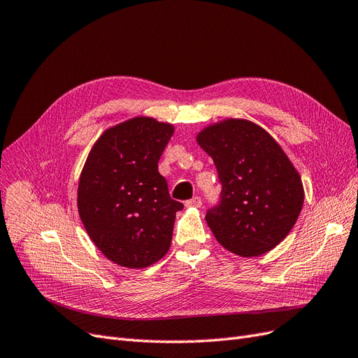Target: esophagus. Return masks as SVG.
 Returning <instances> with one entry per match:
<instances>
[{
    "instance_id": "1",
    "label": "esophagus",
    "mask_w": 358,
    "mask_h": 358,
    "mask_svg": "<svg viewBox=\"0 0 358 358\" xmlns=\"http://www.w3.org/2000/svg\"><path fill=\"white\" fill-rule=\"evenodd\" d=\"M185 206L187 208H200L201 206V199L197 196V197H192L191 200L185 201Z\"/></svg>"
}]
</instances>
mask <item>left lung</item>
Here are the masks:
<instances>
[{
  "instance_id": "obj_1",
  "label": "left lung",
  "mask_w": 358,
  "mask_h": 358,
  "mask_svg": "<svg viewBox=\"0 0 358 358\" xmlns=\"http://www.w3.org/2000/svg\"><path fill=\"white\" fill-rule=\"evenodd\" d=\"M197 142L222 187L220 203L206 213L216 241L241 257L268 252L300 215L305 192L297 170L266 129L245 119L204 128Z\"/></svg>"
}]
</instances>
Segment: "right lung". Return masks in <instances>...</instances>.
<instances>
[{
    "mask_svg": "<svg viewBox=\"0 0 358 358\" xmlns=\"http://www.w3.org/2000/svg\"><path fill=\"white\" fill-rule=\"evenodd\" d=\"M175 128L137 116L106 129L82 170L78 208L86 233L110 262L143 268L169 251L176 212L158 161Z\"/></svg>",
    "mask_w": 358,
    "mask_h": 358,
    "instance_id": "obj_1",
    "label": "right lung"
}]
</instances>
